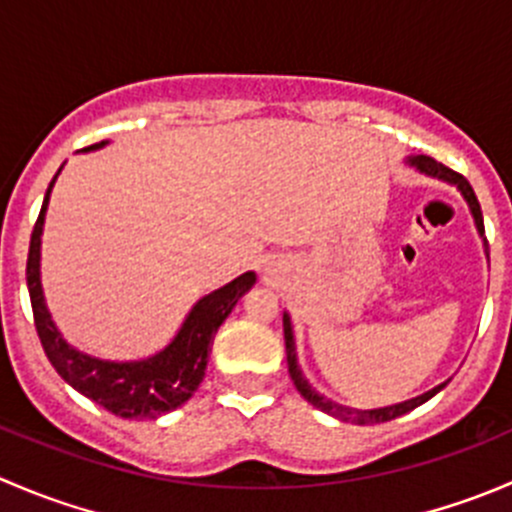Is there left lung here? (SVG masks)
Wrapping results in <instances>:
<instances>
[{"mask_svg":"<svg viewBox=\"0 0 512 512\" xmlns=\"http://www.w3.org/2000/svg\"><path fill=\"white\" fill-rule=\"evenodd\" d=\"M406 163L414 165L418 173H426L431 175V178H438V180H446V183L456 185L458 190H461V195L466 198L468 208H471V215L473 220H476V227L480 232V237L485 235V227H483V213H480V203L476 198V193H473L471 183H468L466 178H463L461 173H456V170L446 168L443 163H438V160H433L431 156H411L406 158ZM483 245H485V255H488V240L483 237ZM282 327H285V349H287V366H289V376H292L294 386H297L299 394L304 396V399L309 401V404L314 406V409L324 411V414L339 418V421L344 423H356V426H374V423H384V421H394V418L409 414V411H414L416 406L426 404L431 396H436L438 391L446 386V381L443 384H438L436 389L426 391V394L416 396V399H409V401H401V404H394V406H384V409H352V406H342L337 404V401L327 399V396L319 394L317 389H312V384H309L307 379H304L302 369H299L297 364V349H294V334H292V322H289V314L285 312V317H282Z\"/></svg>","mask_w":512,"mask_h":512,"instance_id":"8db88e82","label":"left lung"}]
</instances>
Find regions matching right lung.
<instances>
[{
    "mask_svg": "<svg viewBox=\"0 0 512 512\" xmlns=\"http://www.w3.org/2000/svg\"><path fill=\"white\" fill-rule=\"evenodd\" d=\"M101 146H106V141L84 148V151H94V148ZM59 173L54 175V180L46 188L41 213L36 218L32 232V242H29L27 260V287L29 297H32L34 324L36 334L41 339V347H44L56 374L66 384L74 386L86 399L96 401L98 406L111 411L113 416L158 418L168 414V411L183 406L200 386V381L205 376V366H208V352L215 332L225 322L227 314L232 312L237 299L255 285V272H245L237 280L227 282L225 287L215 289V292L198 299L195 307L188 312V317H185L183 327L173 337V342L163 352L148 356V359L108 361L79 352L56 329L54 319H51L49 309H46L39 280L44 215L46 205H49L51 188H54Z\"/></svg>",
    "mask_w": 512,
    "mask_h": 512,
    "instance_id": "1",
    "label": "right lung"
}]
</instances>
